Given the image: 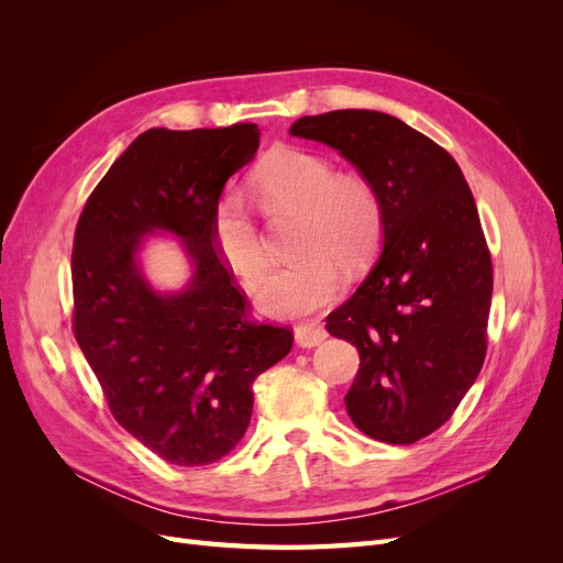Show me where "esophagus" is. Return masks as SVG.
Listing matches in <instances>:
<instances>
[{
	"mask_svg": "<svg viewBox=\"0 0 563 563\" xmlns=\"http://www.w3.org/2000/svg\"><path fill=\"white\" fill-rule=\"evenodd\" d=\"M327 338V329L319 327V323H300V327H296V343L300 347H317Z\"/></svg>",
	"mask_w": 563,
	"mask_h": 563,
	"instance_id": "obj_1",
	"label": "esophagus"
}]
</instances>
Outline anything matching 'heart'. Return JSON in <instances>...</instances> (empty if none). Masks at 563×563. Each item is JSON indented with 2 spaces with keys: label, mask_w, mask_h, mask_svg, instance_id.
Masks as SVG:
<instances>
[{
  "label": "heart",
  "mask_w": 563,
  "mask_h": 563,
  "mask_svg": "<svg viewBox=\"0 0 563 563\" xmlns=\"http://www.w3.org/2000/svg\"><path fill=\"white\" fill-rule=\"evenodd\" d=\"M258 187L275 209L302 211L298 251L302 258L275 267L255 288V305L269 317H298L331 302L340 286L338 261L366 263L383 234V203L373 185L305 150L275 152L258 172ZM211 242L218 258L244 284L265 269L261 232L242 190H225L211 211Z\"/></svg>",
  "instance_id": "obj_1"
}]
</instances>
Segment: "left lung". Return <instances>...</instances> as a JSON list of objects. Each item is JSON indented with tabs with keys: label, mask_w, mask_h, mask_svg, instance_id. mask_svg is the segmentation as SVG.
<instances>
[{
	"label": "left lung",
	"mask_w": 563,
	"mask_h": 563,
	"mask_svg": "<svg viewBox=\"0 0 563 563\" xmlns=\"http://www.w3.org/2000/svg\"><path fill=\"white\" fill-rule=\"evenodd\" d=\"M288 133L338 150L383 203V251L327 331L360 350L347 416L371 439L413 444L479 376L493 269L463 172L428 135L378 110L300 117Z\"/></svg>",
	"instance_id": "obj_1"
}]
</instances>
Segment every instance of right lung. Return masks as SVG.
I'll return each instance as SVG.
<instances>
[{
	"mask_svg": "<svg viewBox=\"0 0 563 563\" xmlns=\"http://www.w3.org/2000/svg\"><path fill=\"white\" fill-rule=\"evenodd\" d=\"M261 143L255 124L141 133L84 207L73 251L75 338L122 428L166 463L228 455L253 411V380L282 362L294 333L246 319L211 242L223 187ZM172 233L191 261L178 292L144 277L140 251Z\"/></svg>",
	"mask_w": 563,
	"mask_h": 563,
	"instance_id": "1",
	"label": "right lung"
}]
</instances>
